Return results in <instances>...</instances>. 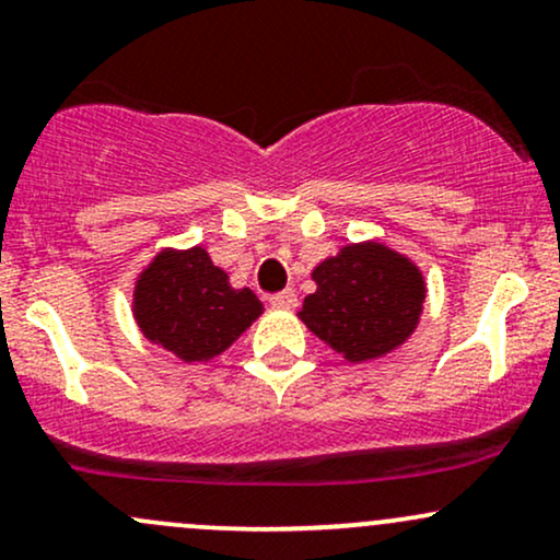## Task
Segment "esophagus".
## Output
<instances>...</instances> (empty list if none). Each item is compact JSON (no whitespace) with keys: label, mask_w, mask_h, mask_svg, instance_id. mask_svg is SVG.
<instances>
[{"label":"esophagus","mask_w":560,"mask_h":560,"mask_svg":"<svg viewBox=\"0 0 560 560\" xmlns=\"http://www.w3.org/2000/svg\"><path fill=\"white\" fill-rule=\"evenodd\" d=\"M271 305H276V307H294V305H298V294H294V289H284V292L271 294Z\"/></svg>","instance_id":"1"}]
</instances>
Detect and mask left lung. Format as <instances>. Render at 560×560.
Wrapping results in <instances>:
<instances>
[{
	"mask_svg": "<svg viewBox=\"0 0 560 560\" xmlns=\"http://www.w3.org/2000/svg\"><path fill=\"white\" fill-rule=\"evenodd\" d=\"M313 281L316 292L307 294L298 316L347 361L387 355L419 326L423 276L382 242L347 244L320 262Z\"/></svg>",
	"mask_w": 560,
	"mask_h": 560,
	"instance_id": "left-lung-1",
	"label": "left lung"
}]
</instances>
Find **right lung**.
Masks as SVG:
<instances>
[{
	"label": "right lung",
	"mask_w": 560,
	"mask_h": 560,
	"mask_svg": "<svg viewBox=\"0 0 560 560\" xmlns=\"http://www.w3.org/2000/svg\"><path fill=\"white\" fill-rule=\"evenodd\" d=\"M260 313L253 289L231 287L202 247L163 249L133 289L139 329L186 363L221 355Z\"/></svg>",
	"instance_id": "right-lung-1"
}]
</instances>
